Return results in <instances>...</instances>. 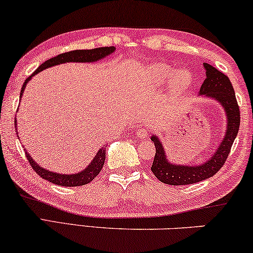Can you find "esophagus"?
<instances>
[{"label": "esophagus", "mask_w": 253, "mask_h": 253, "mask_svg": "<svg viewBox=\"0 0 253 253\" xmlns=\"http://www.w3.org/2000/svg\"><path fill=\"white\" fill-rule=\"evenodd\" d=\"M137 136H138V138L144 139L146 136H148V130H146L145 128H143V127L138 128V129H137Z\"/></svg>", "instance_id": "obj_1"}]
</instances>
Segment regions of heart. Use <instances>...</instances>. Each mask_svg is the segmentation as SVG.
<instances>
[{"instance_id":"b5f03b06","label":"heart","mask_w":253,"mask_h":253,"mask_svg":"<svg viewBox=\"0 0 253 253\" xmlns=\"http://www.w3.org/2000/svg\"><path fill=\"white\" fill-rule=\"evenodd\" d=\"M146 77L153 86H164L169 82V90L179 93L187 89L193 77L187 69H177L164 63H153L146 68Z\"/></svg>"}]
</instances>
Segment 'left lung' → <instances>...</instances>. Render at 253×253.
Returning <instances> with one entry per match:
<instances>
[{"instance_id":"left-lung-1","label":"left lung","mask_w":253,"mask_h":253,"mask_svg":"<svg viewBox=\"0 0 253 253\" xmlns=\"http://www.w3.org/2000/svg\"><path fill=\"white\" fill-rule=\"evenodd\" d=\"M206 79L199 95L217 101L225 111V136L214 152L206 163L200 165H175L168 160L163 143L158 135H152L151 141L156 145V154L151 170L160 182L168 185H188L212 177L223 167L227 159L233 142L240 127V108L237 105L232 83L225 74L209 63H203Z\"/></svg>"}]
</instances>
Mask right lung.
<instances>
[{"mask_svg":"<svg viewBox=\"0 0 253 253\" xmlns=\"http://www.w3.org/2000/svg\"><path fill=\"white\" fill-rule=\"evenodd\" d=\"M115 51H116L115 46H105V47L92 48V50H75V51H70V52H66V53L59 54L54 56V58H51L50 60H47V61L42 63V65L37 68V69L34 71V73L30 75L27 79H26L24 85H22L21 87L20 101H21L22 94H24L26 85H27L30 79L35 76V75L39 74L40 71L47 69V68L58 66V65H62V63H66V62H83V63L96 62L101 59H104L105 56L112 54ZM14 126H16V130H17V118L14 120ZM105 149H107V146L103 145L102 148L97 151L95 157L93 158V160L90 161V164L84 169V170L79 171L77 174H69V175L59 174V172L50 171L47 170V169L41 167L39 164H36V161L33 159L32 156L27 152V150L25 149V151H26V157H27L30 166H32L34 170L36 171L37 175L41 176L44 179L48 180V182L55 184V185L71 187V186H81V185H85V184H88L89 182H92L97 175H99V172L101 171V169H102L104 165Z\"/></svg>","mask_w":253,"mask_h":253,"instance_id":"obj_1","label":"right lung"}]
</instances>
